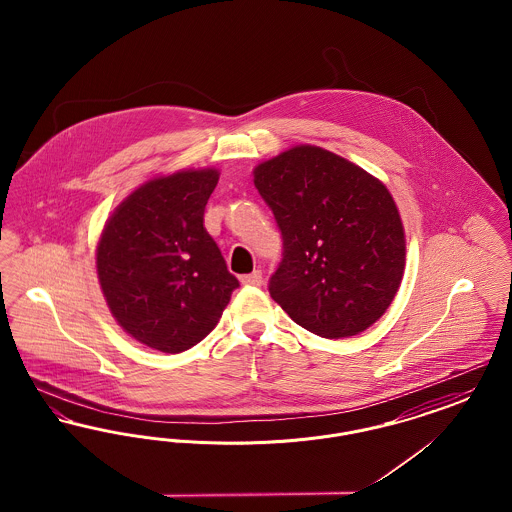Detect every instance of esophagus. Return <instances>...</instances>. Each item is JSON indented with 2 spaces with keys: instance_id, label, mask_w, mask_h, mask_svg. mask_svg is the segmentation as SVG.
<instances>
[{
  "instance_id": "34e87169",
  "label": "esophagus",
  "mask_w": 512,
  "mask_h": 512,
  "mask_svg": "<svg viewBox=\"0 0 512 512\" xmlns=\"http://www.w3.org/2000/svg\"><path fill=\"white\" fill-rule=\"evenodd\" d=\"M242 284L259 288L263 284V272L261 270H253L251 274H245V276H242Z\"/></svg>"
}]
</instances>
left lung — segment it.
Returning <instances> with one entry per match:
<instances>
[{
    "label": "left lung",
    "instance_id": "1",
    "mask_svg": "<svg viewBox=\"0 0 512 512\" xmlns=\"http://www.w3.org/2000/svg\"><path fill=\"white\" fill-rule=\"evenodd\" d=\"M282 234L270 297L320 338L357 336L386 313L405 268L388 188L322 147L297 146L255 169Z\"/></svg>",
    "mask_w": 512,
    "mask_h": 512
}]
</instances>
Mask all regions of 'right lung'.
I'll return each instance as SVG.
<instances>
[{
	"label": "right lung",
	"mask_w": 512,
	"mask_h": 512,
	"mask_svg": "<svg viewBox=\"0 0 512 512\" xmlns=\"http://www.w3.org/2000/svg\"><path fill=\"white\" fill-rule=\"evenodd\" d=\"M219 172H174L128 195L99 240L98 278L107 305L134 340L182 353L219 322L240 288L203 226Z\"/></svg>",
	"instance_id": "right-lung-1"
}]
</instances>
